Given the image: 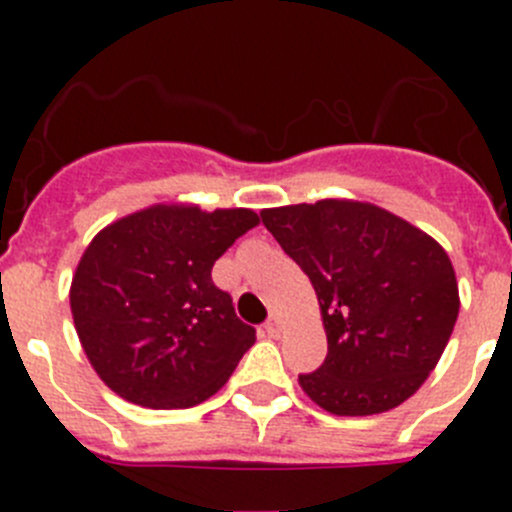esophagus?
Returning a JSON list of instances; mask_svg holds the SVG:
<instances>
[{
    "label": "esophagus",
    "instance_id": "34e87169",
    "mask_svg": "<svg viewBox=\"0 0 512 512\" xmlns=\"http://www.w3.org/2000/svg\"><path fill=\"white\" fill-rule=\"evenodd\" d=\"M264 333L269 338H279V333H282V318L279 315H269V320L264 323Z\"/></svg>",
    "mask_w": 512,
    "mask_h": 512
}]
</instances>
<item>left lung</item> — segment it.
I'll list each match as a JSON object with an SVG mask.
<instances>
[{"label":"left lung","mask_w":512,"mask_h":512,"mask_svg":"<svg viewBox=\"0 0 512 512\" xmlns=\"http://www.w3.org/2000/svg\"><path fill=\"white\" fill-rule=\"evenodd\" d=\"M289 259L310 277L328 356L300 387L333 415L392 410L436 369L459 315L449 253L369 202L320 200L261 210Z\"/></svg>","instance_id":"8db88e82"}]
</instances>
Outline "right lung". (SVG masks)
Instances as JSON below:
<instances>
[{
  "instance_id": "right-lung-1",
  "label": "right lung",
  "mask_w": 512,
  "mask_h": 512,
  "mask_svg": "<svg viewBox=\"0 0 512 512\" xmlns=\"http://www.w3.org/2000/svg\"><path fill=\"white\" fill-rule=\"evenodd\" d=\"M259 225L246 207L153 205L94 235L71 282L89 364L143 408H192L215 395L256 341L212 266Z\"/></svg>"
}]
</instances>
